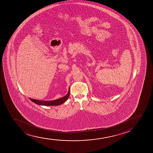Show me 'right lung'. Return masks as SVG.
I'll return each instance as SVG.
<instances>
[{"mask_svg":"<svg viewBox=\"0 0 153 153\" xmlns=\"http://www.w3.org/2000/svg\"><path fill=\"white\" fill-rule=\"evenodd\" d=\"M69 94H70V88H69L68 92L67 93V94L63 97L61 98H59L57 100H48V101H45V100H35V99H32V98H30V100L31 101L35 102V104L38 105H61V104H63L64 102H65L67 99L69 97Z\"/></svg>","mask_w":153,"mask_h":153,"instance_id":"obj_1","label":"right lung"}]
</instances>
